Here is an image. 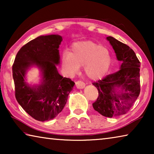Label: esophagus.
I'll use <instances>...</instances> for the list:
<instances>
[{
	"label": "esophagus",
	"mask_w": 154,
	"mask_h": 154,
	"mask_svg": "<svg viewBox=\"0 0 154 154\" xmlns=\"http://www.w3.org/2000/svg\"><path fill=\"white\" fill-rule=\"evenodd\" d=\"M75 85H76V87L78 89H82L85 87V83L83 82H81V81H77V82H75Z\"/></svg>",
	"instance_id": "1"
}]
</instances>
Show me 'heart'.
Returning <instances> with one entry per match:
<instances>
[{"label":"heart","instance_id":"heart-1","mask_svg":"<svg viewBox=\"0 0 154 154\" xmlns=\"http://www.w3.org/2000/svg\"><path fill=\"white\" fill-rule=\"evenodd\" d=\"M62 65L69 75H72L84 66L86 76L92 80H98L107 73L111 64V56L107 49L92 41L74 43L71 52L62 54Z\"/></svg>","mask_w":154,"mask_h":154}]
</instances>
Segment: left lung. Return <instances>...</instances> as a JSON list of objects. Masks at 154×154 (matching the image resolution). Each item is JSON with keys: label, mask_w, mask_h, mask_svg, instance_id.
<instances>
[{"label": "left lung", "mask_w": 154, "mask_h": 154, "mask_svg": "<svg viewBox=\"0 0 154 154\" xmlns=\"http://www.w3.org/2000/svg\"><path fill=\"white\" fill-rule=\"evenodd\" d=\"M106 39L122 64L119 71L93 83L98 96L92 106L102 116L114 118L128 111L139 97L140 63L129 46L112 36H107Z\"/></svg>", "instance_id": "1"}]
</instances>
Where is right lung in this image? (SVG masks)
I'll return each mask as SVG.
<instances>
[{"label":"right lung","instance_id":"add662e5","mask_svg":"<svg viewBox=\"0 0 154 154\" xmlns=\"http://www.w3.org/2000/svg\"><path fill=\"white\" fill-rule=\"evenodd\" d=\"M61 36H40L22 47L12 66L15 96L18 103L28 114L38 121L54 119L66 105L68 96L75 83L58 73L59 45ZM36 66L42 73L40 85L31 87L25 82L27 70Z\"/></svg>","mask_w":154,"mask_h":154}]
</instances>
